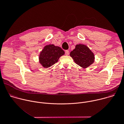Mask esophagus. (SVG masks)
Segmentation results:
<instances>
[{
    "instance_id": "34e87169",
    "label": "esophagus",
    "mask_w": 124,
    "mask_h": 124,
    "mask_svg": "<svg viewBox=\"0 0 124 124\" xmlns=\"http://www.w3.org/2000/svg\"><path fill=\"white\" fill-rule=\"evenodd\" d=\"M65 54H66V55H68L69 54V51H68V50H66V51H65Z\"/></svg>"
}]
</instances>
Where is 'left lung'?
<instances>
[{"label":"left lung","instance_id":"obj_1","mask_svg":"<svg viewBox=\"0 0 124 124\" xmlns=\"http://www.w3.org/2000/svg\"><path fill=\"white\" fill-rule=\"evenodd\" d=\"M70 55L76 64L83 68L88 67L94 61L93 53L84 45H76L75 48L70 53Z\"/></svg>","mask_w":124,"mask_h":124}]
</instances>
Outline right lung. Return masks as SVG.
Here are the masks:
<instances>
[{"label":"right lung","instance_id":"obj_1","mask_svg":"<svg viewBox=\"0 0 124 124\" xmlns=\"http://www.w3.org/2000/svg\"><path fill=\"white\" fill-rule=\"evenodd\" d=\"M64 54V51L59 47L54 45H47L40 53V63L44 68H49L57 62L59 57Z\"/></svg>","mask_w":124,"mask_h":124}]
</instances>
